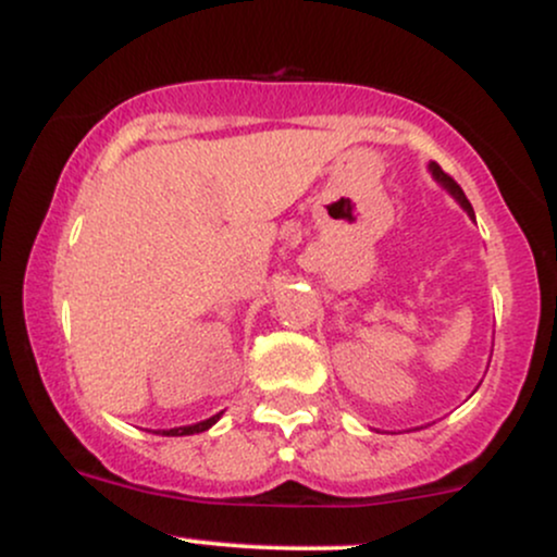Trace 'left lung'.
Returning a JSON list of instances; mask_svg holds the SVG:
<instances>
[{"label":"left lung","mask_w":557,"mask_h":557,"mask_svg":"<svg viewBox=\"0 0 557 557\" xmlns=\"http://www.w3.org/2000/svg\"><path fill=\"white\" fill-rule=\"evenodd\" d=\"M430 172H432V177L434 181H437L440 185H443V188L447 190V194H450L453 198H456L458 203H461L463 207V212L471 216V220H474V209H471V203H469V198H466V194L461 190V185H458L456 181H453L450 175H445L443 170H440V164H434V162H430Z\"/></svg>","instance_id":"obj_1"}]
</instances>
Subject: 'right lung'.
<instances>
[{
  "mask_svg": "<svg viewBox=\"0 0 557 557\" xmlns=\"http://www.w3.org/2000/svg\"><path fill=\"white\" fill-rule=\"evenodd\" d=\"M220 417H222V411H220V413H214V417H209V419L198 421V424H190V426H175V430H162V432H159V434H168V437H183V434L207 432L209 426H214L216 421H220Z\"/></svg>",
  "mask_w": 557,
  "mask_h": 557,
  "instance_id": "add662e5",
  "label": "right lung"
}]
</instances>
